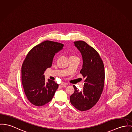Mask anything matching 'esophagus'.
<instances>
[{
	"instance_id": "34e87169",
	"label": "esophagus",
	"mask_w": 132,
	"mask_h": 132,
	"mask_svg": "<svg viewBox=\"0 0 132 132\" xmlns=\"http://www.w3.org/2000/svg\"><path fill=\"white\" fill-rule=\"evenodd\" d=\"M61 85H64V86H66L68 85V84L67 83H65V82H62L61 84Z\"/></svg>"
}]
</instances>
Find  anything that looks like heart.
Masks as SVG:
<instances>
[{"label": "heart", "instance_id": "b5f03b06", "mask_svg": "<svg viewBox=\"0 0 132 132\" xmlns=\"http://www.w3.org/2000/svg\"><path fill=\"white\" fill-rule=\"evenodd\" d=\"M71 57H73V56H71Z\"/></svg>", "mask_w": 132, "mask_h": 132}]
</instances>
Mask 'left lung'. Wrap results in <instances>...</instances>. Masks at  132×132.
I'll return each instance as SVG.
<instances>
[{
	"mask_svg": "<svg viewBox=\"0 0 132 132\" xmlns=\"http://www.w3.org/2000/svg\"><path fill=\"white\" fill-rule=\"evenodd\" d=\"M74 43L82 55L83 65L80 73L85 80L82 91L73 85L75 90L70 100L76 109L85 111L94 106L101 97L105 78L104 65L97 52L86 42L76 41Z\"/></svg>",
	"mask_w": 132,
	"mask_h": 132,
	"instance_id": "obj_1",
	"label": "left lung"
}]
</instances>
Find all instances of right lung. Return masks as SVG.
I'll return each instance as SVG.
<instances>
[{"label": "right lung", "mask_w": 132, "mask_h": 132, "mask_svg": "<svg viewBox=\"0 0 132 132\" xmlns=\"http://www.w3.org/2000/svg\"><path fill=\"white\" fill-rule=\"evenodd\" d=\"M64 45L45 41L35 46L27 54L21 67V81L26 95L32 104L41 106L50 102L59 85L48 79L45 71L51 67L54 57Z\"/></svg>", "instance_id": "1"}]
</instances>
